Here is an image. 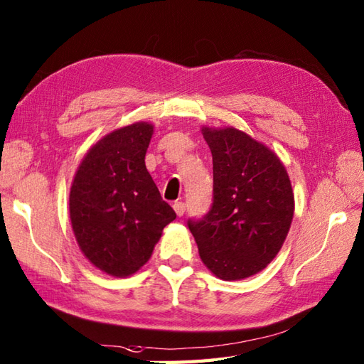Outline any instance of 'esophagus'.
Listing matches in <instances>:
<instances>
[{
	"instance_id": "34e87169",
	"label": "esophagus",
	"mask_w": 364,
	"mask_h": 364,
	"mask_svg": "<svg viewBox=\"0 0 364 364\" xmlns=\"http://www.w3.org/2000/svg\"><path fill=\"white\" fill-rule=\"evenodd\" d=\"M174 212L177 216H182L185 213V210H187V205H185V203H181V200H177V203H174Z\"/></svg>"
}]
</instances>
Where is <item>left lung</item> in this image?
Instances as JSON below:
<instances>
[{
    "mask_svg": "<svg viewBox=\"0 0 364 364\" xmlns=\"http://www.w3.org/2000/svg\"><path fill=\"white\" fill-rule=\"evenodd\" d=\"M213 157V204L188 220L200 260L216 277L241 280L277 255L294 215V195L280 159L235 127H203Z\"/></svg>",
    "mask_w": 364,
    "mask_h": 364,
    "instance_id": "8db88e82",
    "label": "left lung"
}]
</instances>
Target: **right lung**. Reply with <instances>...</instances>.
Here are the masks:
<instances>
[{"label":"right lung","mask_w":364,"mask_h":364,"mask_svg":"<svg viewBox=\"0 0 364 364\" xmlns=\"http://www.w3.org/2000/svg\"><path fill=\"white\" fill-rule=\"evenodd\" d=\"M152 134L154 126L139 121L102 136L71 183L70 220L79 249L114 277L139 271L176 220L144 165Z\"/></svg>","instance_id":"obj_1"}]
</instances>
